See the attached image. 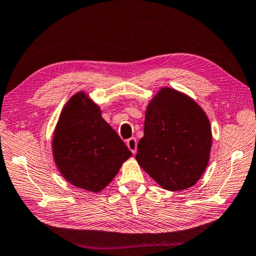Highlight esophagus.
Masks as SVG:
<instances>
[{"label":"esophagus","mask_w":256,"mask_h":256,"mask_svg":"<svg viewBox=\"0 0 256 256\" xmlns=\"http://www.w3.org/2000/svg\"><path fill=\"white\" fill-rule=\"evenodd\" d=\"M126 146H128V148L131 150L132 154L136 152V138H130V139L126 141Z\"/></svg>","instance_id":"34e87169"}]
</instances>
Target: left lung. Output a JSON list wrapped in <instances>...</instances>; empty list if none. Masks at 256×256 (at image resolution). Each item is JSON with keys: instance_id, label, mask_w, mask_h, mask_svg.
<instances>
[{"instance_id": "obj_1", "label": "left lung", "mask_w": 256, "mask_h": 256, "mask_svg": "<svg viewBox=\"0 0 256 256\" xmlns=\"http://www.w3.org/2000/svg\"><path fill=\"white\" fill-rule=\"evenodd\" d=\"M144 131L138 164L168 192L196 184L212 148V128L200 104L184 92L162 88L146 109Z\"/></svg>"}]
</instances>
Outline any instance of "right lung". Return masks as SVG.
I'll use <instances>...</instances> for the list:
<instances>
[{"instance_id":"obj_1","label":"right lung","mask_w":256,"mask_h":256,"mask_svg":"<svg viewBox=\"0 0 256 256\" xmlns=\"http://www.w3.org/2000/svg\"><path fill=\"white\" fill-rule=\"evenodd\" d=\"M52 154L64 179L77 188L100 192L132 152L101 116L84 91L64 104L52 136Z\"/></svg>"}]
</instances>
